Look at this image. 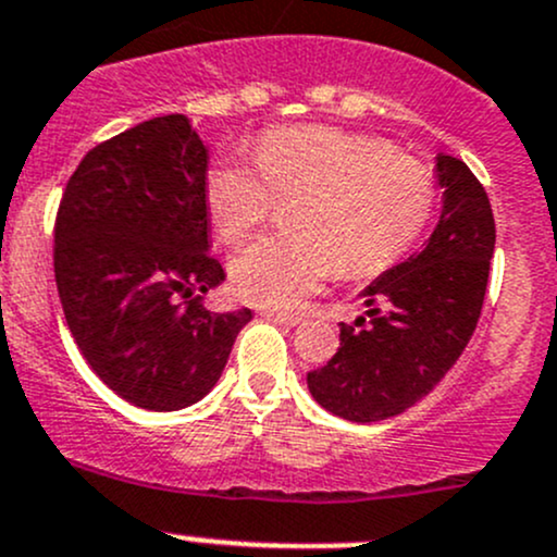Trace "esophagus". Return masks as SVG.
Listing matches in <instances>:
<instances>
[{
    "mask_svg": "<svg viewBox=\"0 0 557 557\" xmlns=\"http://www.w3.org/2000/svg\"><path fill=\"white\" fill-rule=\"evenodd\" d=\"M261 317H267V320L272 322H280V325H290V327L301 325L304 322L301 314H288V311H277V309H264L261 311Z\"/></svg>",
    "mask_w": 557,
    "mask_h": 557,
    "instance_id": "obj_1",
    "label": "esophagus"
}]
</instances>
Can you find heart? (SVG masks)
<instances>
[{"label": "heart", "instance_id": "heart-1", "mask_svg": "<svg viewBox=\"0 0 557 557\" xmlns=\"http://www.w3.org/2000/svg\"><path fill=\"white\" fill-rule=\"evenodd\" d=\"M296 237H261L232 259L237 296L298 307L335 272L368 277L401 259L436 206V176L386 139L327 126H280L256 145V166L222 161L206 174V206L227 246L248 240L274 203Z\"/></svg>", "mask_w": 557, "mask_h": 557}]
</instances>
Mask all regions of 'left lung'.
<instances>
[{"instance_id":"8db88e82","label":"left lung","mask_w":557,"mask_h":557,"mask_svg":"<svg viewBox=\"0 0 557 557\" xmlns=\"http://www.w3.org/2000/svg\"><path fill=\"white\" fill-rule=\"evenodd\" d=\"M442 216L425 248L372 280L368 317L341 322L333 359L307 375L327 412L377 423L418 405L466 351L486 296L494 216L484 185L460 158H436Z\"/></svg>"}]
</instances>
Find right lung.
<instances>
[{
  "label": "right lung",
  "mask_w": 557,
  "mask_h": 557,
  "mask_svg": "<svg viewBox=\"0 0 557 557\" xmlns=\"http://www.w3.org/2000/svg\"><path fill=\"white\" fill-rule=\"evenodd\" d=\"M209 150L182 113L91 148L54 219V283L87 364L134 407L171 412L216 386L250 309L209 311Z\"/></svg>",
  "instance_id": "add662e5"
}]
</instances>
